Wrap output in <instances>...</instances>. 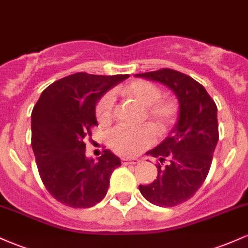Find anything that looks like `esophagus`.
I'll use <instances>...</instances> for the list:
<instances>
[{
	"instance_id": "1",
	"label": "esophagus",
	"mask_w": 248,
	"mask_h": 248,
	"mask_svg": "<svg viewBox=\"0 0 248 248\" xmlns=\"http://www.w3.org/2000/svg\"><path fill=\"white\" fill-rule=\"evenodd\" d=\"M138 163H140V160H138V158H134V160L122 158V164H124V166H128V164H138Z\"/></svg>"
}]
</instances>
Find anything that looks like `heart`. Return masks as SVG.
Returning a JSON list of instances; mask_svg holds the SVG:
<instances>
[{
	"label": "heart",
	"mask_w": 248,
	"mask_h": 248,
	"mask_svg": "<svg viewBox=\"0 0 248 248\" xmlns=\"http://www.w3.org/2000/svg\"><path fill=\"white\" fill-rule=\"evenodd\" d=\"M121 92L147 107L148 119L160 132L166 130L177 114L175 102L170 99L161 98V90L153 82L132 81L122 87ZM114 101L113 93L107 92L96 102L95 116L100 124H106L112 120ZM107 141L109 147L119 155L135 156L155 142V133L149 126H119L108 133Z\"/></svg>",
	"instance_id": "obj_1"
}]
</instances>
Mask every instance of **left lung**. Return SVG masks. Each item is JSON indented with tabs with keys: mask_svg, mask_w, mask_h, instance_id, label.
I'll use <instances>...</instances> for the list:
<instances>
[{
	"mask_svg": "<svg viewBox=\"0 0 248 248\" xmlns=\"http://www.w3.org/2000/svg\"><path fill=\"white\" fill-rule=\"evenodd\" d=\"M166 85L177 96L178 120L147 155L158 158L156 179L139 190L154 205L171 207L195 195L205 181L218 142L217 106L203 85L171 69L135 75Z\"/></svg>",
	"mask_w": 248,
	"mask_h": 248,
	"instance_id": "left-lung-1",
	"label": "left lung"
}]
</instances>
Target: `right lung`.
<instances>
[{"instance_id":"right-lung-1","label":"right lung","mask_w":248,"mask_h":248,"mask_svg":"<svg viewBox=\"0 0 248 248\" xmlns=\"http://www.w3.org/2000/svg\"><path fill=\"white\" fill-rule=\"evenodd\" d=\"M128 75L85 72L59 79L42 92L31 113V146L39 176L53 198L86 209L106 196L112 172L121 161L104 150L98 161L86 157L84 139L98 124L96 102Z\"/></svg>"}]
</instances>
